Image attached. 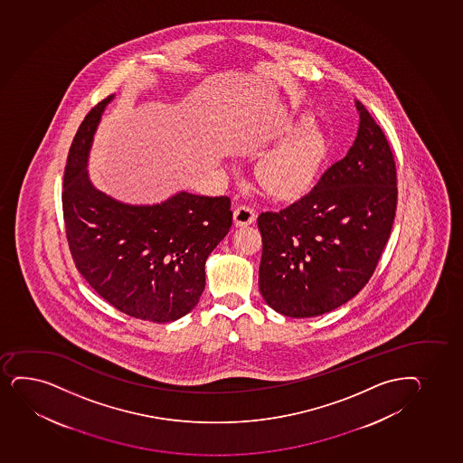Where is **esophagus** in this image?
<instances>
[{
  "label": "esophagus",
  "mask_w": 463,
  "mask_h": 463,
  "mask_svg": "<svg viewBox=\"0 0 463 463\" xmlns=\"http://www.w3.org/2000/svg\"><path fill=\"white\" fill-rule=\"evenodd\" d=\"M255 212H253V208L249 207V205H241V207L234 210L233 221L238 227H247V225L255 222Z\"/></svg>",
  "instance_id": "obj_1"
}]
</instances>
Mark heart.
Segmentation results:
<instances>
[{
	"label": "heart",
	"instance_id": "b5f03b06",
	"mask_svg": "<svg viewBox=\"0 0 463 463\" xmlns=\"http://www.w3.org/2000/svg\"><path fill=\"white\" fill-rule=\"evenodd\" d=\"M292 125L278 129L288 133ZM327 155V138L317 125H304L284 138L277 148L260 160L258 181L264 190L281 199L306 192L317 179Z\"/></svg>",
	"mask_w": 463,
	"mask_h": 463
}]
</instances>
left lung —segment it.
Listing matches in <instances>:
<instances>
[{
    "mask_svg": "<svg viewBox=\"0 0 463 463\" xmlns=\"http://www.w3.org/2000/svg\"><path fill=\"white\" fill-rule=\"evenodd\" d=\"M360 125L347 155L281 212L260 213V290L290 318L327 314L373 277L397 208L392 151L373 116L355 100Z\"/></svg>",
    "mask_w": 463,
    "mask_h": 463,
    "instance_id": "left-lung-1",
    "label": "left lung"
}]
</instances>
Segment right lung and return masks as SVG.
<instances>
[{
  "label": "right lung",
  "mask_w": 463,
  "mask_h": 463,
  "mask_svg": "<svg viewBox=\"0 0 463 463\" xmlns=\"http://www.w3.org/2000/svg\"><path fill=\"white\" fill-rule=\"evenodd\" d=\"M112 99L88 112L71 145L61 196L66 238L75 267L103 299L134 318L171 323L199 303L207 258L232 227V203L179 192L133 205L96 188L88 159Z\"/></svg>",
  "instance_id": "right-lung-1"
}]
</instances>
